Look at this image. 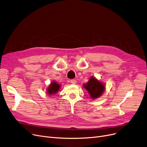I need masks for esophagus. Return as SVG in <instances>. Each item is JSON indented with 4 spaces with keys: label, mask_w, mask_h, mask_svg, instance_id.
Instances as JSON below:
<instances>
[{
    "label": "esophagus",
    "mask_w": 147,
    "mask_h": 147,
    "mask_svg": "<svg viewBox=\"0 0 147 147\" xmlns=\"http://www.w3.org/2000/svg\"><path fill=\"white\" fill-rule=\"evenodd\" d=\"M70 82H71L72 84H76V80H74V79H72V80H70Z\"/></svg>",
    "instance_id": "1"
}]
</instances>
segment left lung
Listing matches in <instances>:
<instances>
[{"label":"left lung","instance_id":"left-lung-1","mask_svg":"<svg viewBox=\"0 0 147 147\" xmlns=\"http://www.w3.org/2000/svg\"><path fill=\"white\" fill-rule=\"evenodd\" d=\"M84 87L88 91L92 99L100 97L105 89V85L94 77L89 79L87 84L84 85Z\"/></svg>","mask_w":147,"mask_h":147}]
</instances>
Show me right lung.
I'll return each mask as SVG.
<instances>
[{"mask_svg": "<svg viewBox=\"0 0 147 147\" xmlns=\"http://www.w3.org/2000/svg\"><path fill=\"white\" fill-rule=\"evenodd\" d=\"M61 86L58 84H57L56 82H53L50 84L49 88L47 89V92L49 95L55 94L59 90Z\"/></svg>", "mask_w": 147, "mask_h": 147, "instance_id": "right-lung-1", "label": "right lung"}]
</instances>
